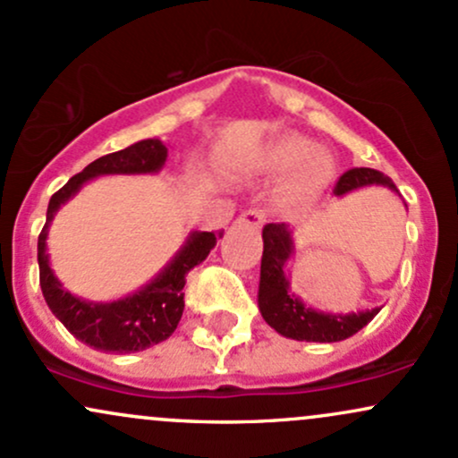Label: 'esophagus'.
I'll return each mask as SVG.
<instances>
[{"instance_id":"34e87169","label":"esophagus","mask_w":458,"mask_h":458,"mask_svg":"<svg viewBox=\"0 0 458 458\" xmlns=\"http://www.w3.org/2000/svg\"><path fill=\"white\" fill-rule=\"evenodd\" d=\"M262 222H265V213L259 211V208H250V211L241 213L239 217H236V224L250 225V228H260Z\"/></svg>"}]
</instances>
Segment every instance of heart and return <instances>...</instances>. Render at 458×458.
Wrapping results in <instances>:
<instances>
[{"label": "heart", "instance_id": "heart-1", "mask_svg": "<svg viewBox=\"0 0 458 458\" xmlns=\"http://www.w3.org/2000/svg\"><path fill=\"white\" fill-rule=\"evenodd\" d=\"M314 144L301 135H282L256 155V165L269 174H290L286 199L293 204H308L334 176V161L327 152H312Z\"/></svg>", "mask_w": 458, "mask_h": 458}]
</instances>
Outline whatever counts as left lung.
Here are the masks:
<instances>
[{
  "mask_svg": "<svg viewBox=\"0 0 458 458\" xmlns=\"http://www.w3.org/2000/svg\"><path fill=\"white\" fill-rule=\"evenodd\" d=\"M370 185L387 187L398 193L390 178L372 167H353L344 172L335 182L334 193L344 196L355 189ZM262 241H265V250H262L260 260L259 308L262 318L277 334L301 340V343H340L366 327L379 314L381 308L364 310L357 314H329L308 308L301 299L288 293V277L284 273L286 260L293 254L291 228L286 224H267L262 228Z\"/></svg>",
  "mask_w": 458,
  "mask_h": 458,
  "instance_id": "left-lung-1",
  "label": "left lung"
}]
</instances>
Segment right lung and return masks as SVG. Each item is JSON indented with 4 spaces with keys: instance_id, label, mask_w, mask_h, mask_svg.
<instances>
[{
    "instance_id": "1",
    "label": "right lung",
    "mask_w": 458,
    "mask_h": 458,
    "mask_svg": "<svg viewBox=\"0 0 458 458\" xmlns=\"http://www.w3.org/2000/svg\"><path fill=\"white\" fill-rule=\"evenodd\" d=\"M167 148L161 140H141L129 148L105 155L92 161L55 191L47 208V222L38 236V267L40 288L47 306L62 325L81 340L105 353H135L152 344H159L174 334L178 320L185 310V277L193 267L199 265L222 239L224 233H191L178 254L163 267V271L150 284L133 295L112 303L83 301L62 288L49 267L47 254V234L57 208L68 202L81 189L83 182L103 174H152L165 165Z\"/></svg>"
}]
</instances>
